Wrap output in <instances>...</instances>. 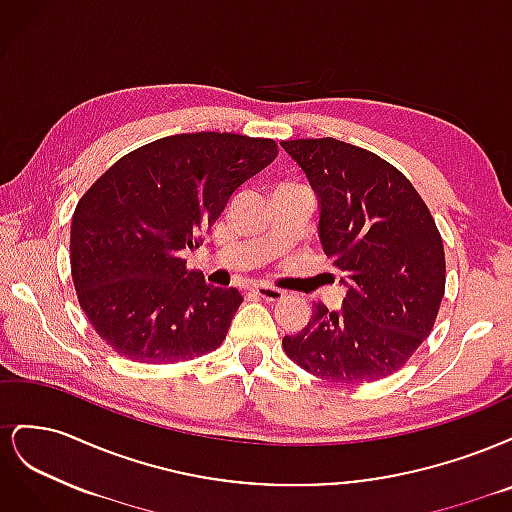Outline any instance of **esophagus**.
I'll list each match as a JSON object with an SVG mask.
<instances>
[{
	"label": "esophagus",
	"mask_w": 512,
	"mask_h": 512,
	"mask_svg": "<svg viewBox=\"0 0 512 512\" xmlns=\"http://www.w3.org/2000/svg\"><path fill=\"white\" fill-rule=\"evenodd\" d=\"M252 292L256 294V297L265 299V301H280V299L284 297V290L273 288V286H262V284H260V286H254Z\"/></svg>",
	"instance_id": "1"
}]
</instances>
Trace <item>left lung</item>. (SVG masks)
I'll return each instance as SVG.
<instances>
[{"mask_svg": "<svg viewBox=\"0 0 512 512\" xmlns=\"http://www.w3.org/2000/svg\"><path fill=\"white\" fill-rule=\"evenodd\" d=\"M282 147L318 196L320 243L342 271L344 305H314L284 337L301 369L329 382H374L404 367L436 322L444 297L442 237L423 198L376 153L337 138Z\"/></svg>", "mask_w": 512, "mask_h": 512, "instance_id": "1", "label": "left lung"}]
</instances>
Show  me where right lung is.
<instances>
[{
    "instance_id": "add662e5",
    "label": "right lung",
    "mask_w": 512,
    "mask_h": 512,
    "mask_svg": "<svg viewBox=\"0 0 512 512\" xmlns=\"http://www.w3.org/2000/svg\"><path fill=\"white\" fill-rule=\"evenodd\" d=\"M277 156L271 138L194 132L117 160L72 215L70 267L91 327L136 363H179L218 348L243 297L185 269L230 196Z\"/></svg>"
}]
</instances>
